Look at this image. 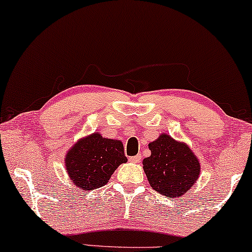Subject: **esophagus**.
<instances>
[{
  "mask_svg": "<svg viewBox=\"0 0 252 252\" xmlns=\"http://www.w3.org/2000/svg\"><path fill=\"white\" fill-rule=\"evenodd\" d=\"M129 160L132 161V163H139V161H141V156L139 155L133 156V157H130Z\"/></svg>",
  "mask_w": 252,
  "mask_h": 252,
  "instance_id": "1",
  "label": "esophagus"
}]
</instances>
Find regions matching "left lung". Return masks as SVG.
I'll return each instance as SVG.
<instances>
[{"mask_svg": "<svg viewBox=\"0 0 252 252\" xmlns=\"http://www.w3.org/2000/svg\"><path fill=\"white\" fill-rule=\"evenodd\" d=\"M149 149L151 156L143 160V168L150 186L171 197L186 193L200 174L199 160L189 146L163 133Z\"/></svg>", "mask_w": 252, "mask_h": 252, "instance_id": "obj_1", "label": "left lung"}]
</instances>
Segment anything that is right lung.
<instances>
[{"label": "right lung", "instance_id": "add662e5", "mask_svg": "<svg viewBox=\"0 0 252 252\" xmlns=\"http://www.w3.org/2000/svg\"><path fill=\"white\" fill-rule=\"evenodd\" d=\"M126 161L122 142L103 138L96 132L76 143L65 163L74 186L88 192L106 185L119 165Z\"/></svg>", "mask_w": 252, "mask_h": 252}]
</instances>
